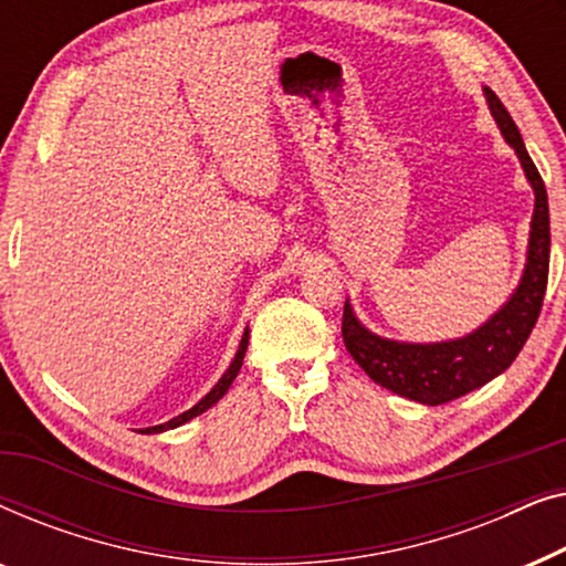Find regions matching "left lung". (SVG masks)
Instances as JSON below:
<instances>
[{
    "label": "left lung",
    "mask_w": 566,
    "mask_h": 566,
    "mask_svg": "<svg viewBox=\"0 0 566 566\" xmlns=\"http://www.w3.org/2000/svg\"><path fill=\"white\" fill-rule=\"evenodd\" d=\"M486 99H490L494 120L505 134L507 144L517 151L525 175H528L533 190H536L528 262H525L523 281L513 293V298L474 335L438 345H405L381 339L370 335L355 319L350 306L345 304L343 312V339L355 363L384 389L430 407L459 399L510 368V363L517 358L525 339L536 327L548 283L552 231H548V198L544 180H541L536 165L525 151L521 130L510 118L507 107L502 105V99L492 90H486Z\"/></svg>",
    "instance_id": "8db88e82"
}]
</instances>
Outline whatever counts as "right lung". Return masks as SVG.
I'll return each mask as SVG.
<instances>
[{"mask_svg":"<svg viewBox=\"0 0 566 566\" xmlns=\"http://www.w3.org/2000/svg\"><path fill=\"white\" fill-rule=\"evenodd\" d=\"M247 343H250V332H244V337H242V343H239V350H237V358L231 360V366H229V370L227 374L221 376V381L213 386L211 391L206 394L203 399L198 401L196 407L192 409H188V412H182L180 417H175V420H169V422H165V424H157V428H146V430H142V432H161V430H172V428H177V424H182V422H188V420H192V417H198V415H203L208 407H213L216 401H219L223 394L229 391V386H231V381H234L237 378V374H239V368H242V363H244V353H247Z\"/></svg>","mask_w":566,"mask_h":566,"instance_id":"1","label":"right lung"}]
</instances>
